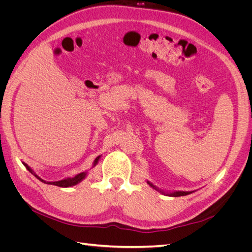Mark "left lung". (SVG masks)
<instances>
[{
  "instance_id": "obj_1",
  "label": "left lung",
  "mask_w": 252,
  "mask_h": 252,
  "mask_svg": "<svg viewBox=\"0 0 252 252\" xmlns=\"http://www.w3.org/2000/svg\"><path fill=\"white\" fill-rule=\"evenodd\" d=\"M148 184H149L150 186H152V187H155L154 185L150 184L149 182H148ZM189 193H191V192H189V191H178V192L171 193V195H173V196H181V195H187V194H189Z\"/></svg>"
}]
</instances>
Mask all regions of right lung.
<instances>
[{
	"label": "right lung",
	"instance_id": "add662e5",
	"mask_svg": "<svg viewBox=\"0 0 252 252\" xmlns=\"http://www.w3.org/2000/svg\"><path fill=\"white\" fill-rule=\"evenodd\" d=\"M98 158H100V157H97L95 159H94V164H96L97 163V161H98ZM24 164L25 166H26V168L32 172V173H33L32 172V170L29 168V167L25 164V163H23ZM33 175L35 178H37L39 179L40 181H42V182H44V183H46L45 182L44 180H42L41 178H39L37 177V175L35 174V173H33ZM86 177V172H81V173H79V174H77L75 175L74 178H70V179H66V180H61V181H57V182H49V183H47V184H51V185H56V186H59V187H70V186H73V185H77L78 183H80L84 178Z\"/></svg>",
	"mask_w": 252,
	"mask_h": 252
}]
</instances>
